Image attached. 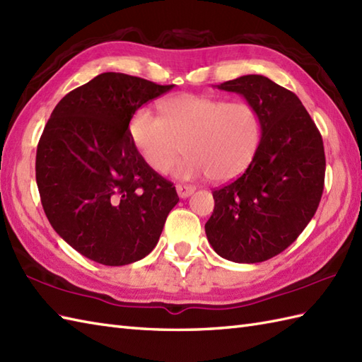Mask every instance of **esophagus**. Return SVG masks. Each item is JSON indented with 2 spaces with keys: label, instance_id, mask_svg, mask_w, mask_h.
Wrapping results in <instances>:
<instances>
[{
  "label": "esophagus",
  "instance_id": "esophagus-1",
  "mask_svg": "<svg viewBox=\"0 0 362 362\" xmlns=\"http://www.w3.org/2000/svg\"><path fill=\"white\" fill-rule=\"evenodd\" d=\"M175 189H177V194H179V197H182V199L189 197V196L192 194V192L196 191L194 187H191V185H183V183L175 185Z\"/></svg>",
  "mask_w": 362,
  "mask_h": 362
}]
</instances>
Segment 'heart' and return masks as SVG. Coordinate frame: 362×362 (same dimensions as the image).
Returning a JSON list of instances; mask_svg holds the SVG:
<instances>
[{"label": "heart", "mask_w": 362, "mask_h": 362, "mask_svg": "<svg viewBox=\"0 0 362 362\" xmlns=\"http://www.w3.org/2000/svg\"><path fill=\"white\" fill-rule=\"evenodd\" d=\"M158 115L137 109L129 120V139L141 160L165 174L182 153L175 168L179 179L208 177L228 182L253 162L260 143V120L248 102L179 94L157 105Z\"/></svg>", "instance_id": "1"}]
</instances>
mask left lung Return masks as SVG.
Wrapping results in <instances>:
<instances>
[{
  "instance_id": "obj_1",
  "label": "left lung",
  "mask_w": 362,
  "mask_h": 362,
  "mask_svg": "<svg viewBox=\"0 0 362 362\" xmlns=\"http://www.w3.org/2000/svg\"><path fill=\"white\" fill-rule=\"evenodd\" d=\"M217 88L245 97L262 137L245 173L213 191L205 233L223 259L264 262L288 248L316 213L325 177L322 137L298 95L264 75Z\"/></svg>"
}]
</instances>
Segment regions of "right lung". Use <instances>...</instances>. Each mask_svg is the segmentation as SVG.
Masks as SVG:
<instances>
[{
	"label": "right lung",
	"mask_w": 362,
	"mask_h": 362,
	"mask_svg": "<svg viewBox=\"0 0 362 362\" xmlns=\"http://www.w3.org/2000/svg\"><path fill=\"white\" fill-rule=\"evenodd\" d=\"M173 86L100 74L60 100L41 134V205L58 236L98 264L120 267L149 255L179 202L129 139L134 112Z\"/></svg>",
	"instance_id": "right-lung-1"
}]
</instances>
